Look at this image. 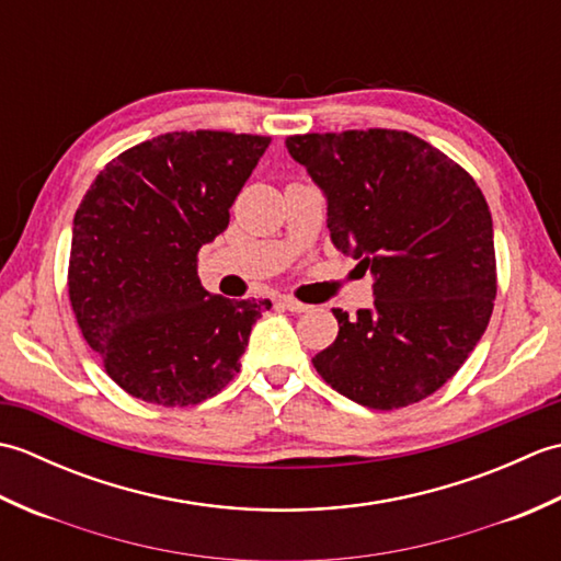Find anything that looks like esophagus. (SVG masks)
Returning <instances> with one entry per match:
<instances>
[{"mask_svg":"<svg viewBox=\"0 0 561 561\" xmlns=\"http://www.w3.org/2000/svg\"><path fill=\"white\" fill-rule=\"evenodd\" d=\"M277 306L287 308V311H291V313H304V311H308V308H311L308 304L291 299V296H282V299H277Z\"/></svg>","mask_w":561,"mask_h":561,"instance_id":"obj_1","label":"esophagus"}]
</instances>
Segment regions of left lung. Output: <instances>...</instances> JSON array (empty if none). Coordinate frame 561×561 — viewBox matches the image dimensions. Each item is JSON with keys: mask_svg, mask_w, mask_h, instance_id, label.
<instances>
[{"mask_svg": "<svg viewBox=\"0 0 561 561\" xmlns=\"http://www.w3.org/2000/svg\"><path fill=\"white\" fill-rule=\"evenodd\" d=\"M328 197L330 238L374 272V306L335 308L340 332L313 356L340 396L398 410L448 383L484 335L496 296L492 214L444 151L402 129L287 137Z\"/></svg>", "mask_w": 561, "mask_h": 561, "instance_id": "8db88e82", "label": "left lung"}]
</instances>
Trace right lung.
I'll return each mask as SVG.
<instances>
[{
  "mask_svg": "<svg viewBox=\"0 0 561 561\" xmlns=\"http://www.w3.org/2000/svg\"><path fill=\"white\" fill-rule=\"evenodd\" d=\"M270 137L169 133L105 163L75 214L67 287L83 340L137 400L187 408L241 371L250 328L272 306L209 294L199 248L226 231L231 205Z\"/></svg>",
  "mask_w": 561,
  "mask_h": 561,
  "instance_id": "1",
  "label": "right lung"
}]
</instances>
